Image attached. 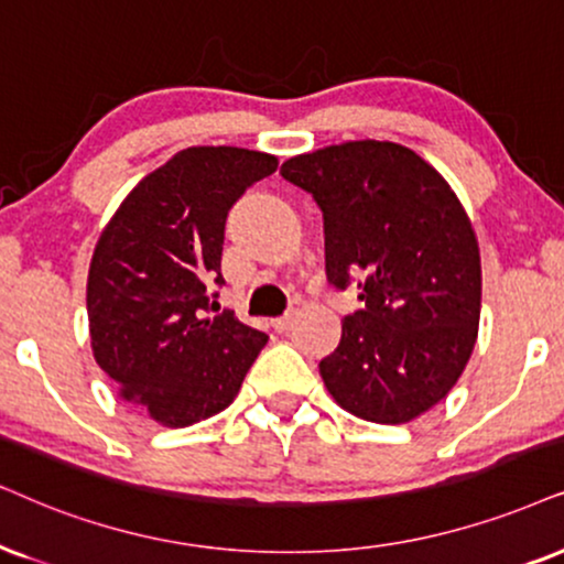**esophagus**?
<instances>
[{
	"instance_id": "34e87169",
	"label": "esophagus",
	"mask_w": 564,
	"mask_h": 564,
	"mask_svg": "<svg viewBox=\"0 0 564 564\" xmlns=\"http://www.w3.org/2000/svg\"><path fill=\"white\" fill-rule=\"evenodd\" d=\"M291 325H294V315H283V317L273 319V330L275 333H289Z\"/></svg>"
}]
</instances>
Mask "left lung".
I'll use <instances>...</instances> for the list:
<instances>
[{
  "mask_svg": "<svg viewBox=\"0 0 564 564\" xmlns=\"http://www.w3.org/2000/svg\"><path fill=\"white\" fill-rule=\"evenodd\" d=\"M281 176L323 210L327 281L365 302L319 361L325 388L367 422L422 416L458 382L479 333L481 260L460 199L398 142L294 155Z\"/></svg>",
  "mask_w": 564,
  "mask_h": 564,
  "instance_id": "left-lung-1",
  "label": "left lung"
}]
</instances>
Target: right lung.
Listing matches in <instances>:
<instances>
[{
	"label": "right lung",
	"instance_id": "add662e5",
	"mask_svg": "<svg viewBox=\"0 0 564 564\" xmlns=\"http://www.w3.org/2000/svg\"><path fill=\"white\" fill-rule=\"evenodd\" d=\"M275 169V155L247 148H187L151 171L101 231L88 273L93 356L119 398L163 426L224 411L268 344L231 310L208 312L218 306L213 286L226 283V216Z\"/></svg>",
	"mask_w": 564,
	"mask_h": 564
}]
</instances>
